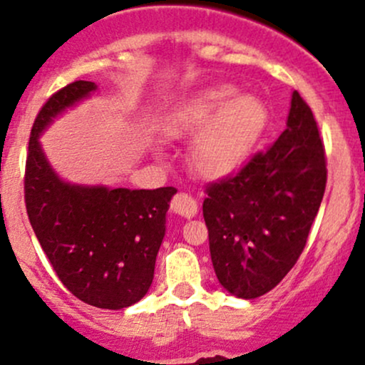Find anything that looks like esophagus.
I'll list each match as a JSON object with an SVG mask.
<instances>
[{
    "instance_id": "esophagus-1",
    "label": "esophagus",
    "mask_w": 365,
    "mask_h": 365,
    "mask_svg": "<svg viewBox=\"0 0 365 365\" xmlns=\"http://www.w3.org/2000/svg\"><path fill=\"white\" fill-rule=\"evenodd\" d=\"M197 210L199 207L195 199L190 197L189 194H183V192L176 194L173 201H171V211H173L175 215L183 216V218H194V216L197 215Z\"/></svg>"
}]
</instances>
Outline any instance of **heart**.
<instances>
[{"instance_id":"1","label":"heart","mask_w":365,"mask_h":365,"mask_svg":"<svg viewBox=\"0 0 365 365\" xmlns=\"http://www.w3.org/2000/svg\"><path fill=\"white\" fill-rule=\"evenodd\" d=\"M267 123V106L255 93L216 85L180 103L164 123V133L182 138L202 131L190 149V163L204 178L232 175L246 163Z\"/></svg>"}]
</instances>
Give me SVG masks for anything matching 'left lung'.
Listing matches in <instances>:
<instances>
[{"label": "left lung", "mask_w": 365, "mask_h": 365, "mask_svg": "<svg viewBox=\"0 0 365 365\" xmlns=\"http://www.w3.org/2000/svg\"><path fill=\"white\" fill-rule=\"evenodd\" d=\"M326 180L317 123L293 91L286 130L274 145L206 189L202 215L223 289L255 299L286 277L305 247Z\"/></svg>", "instance_id": "8db88e82"}]
</instances>
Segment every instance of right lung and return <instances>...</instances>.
I'll use <instances>...</instances> for the list:
<instances>
[{"mask_svg":"<svg viewBox=\"0 0 365 365\" xmlns=\"http://www.w3.org/2000/svg\"><path fill=\"white\" fill-rule=\"evenodd\" d=\"M97 90L91 81H74L39 110L26 164V207L63 286L88 305L121 310L149 291L176 189L72 183L53 170L39 138L55 119Z\"/></svg>","mask_w":365,"mask_h":365,"instance_id":"right-lung-1","label":"right lung"}]
</instances>
